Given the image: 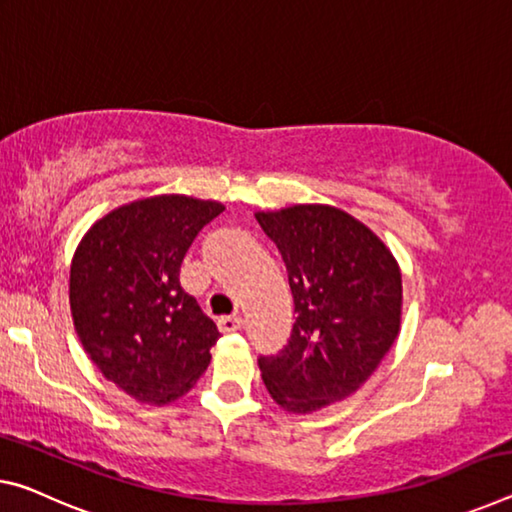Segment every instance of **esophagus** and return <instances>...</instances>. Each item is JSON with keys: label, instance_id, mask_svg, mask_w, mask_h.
<instances>
[{"label": "esophagus", "instance_id": "obj_1", "mask_svg": "<svg viewBox=\"0 0 512 512\" xmlns=\"http://www.w3.org/2000/svg\"><path fill=\"white\" fill-rule=\"evenodd\" d=\"M218 328H221V332H237L243 328V319L239 314L221 316V319H218Z\"/></svg>", "mask_w": 512, "mask_h": 512}]
</instances>
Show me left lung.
<instances>
[{"instance_id":"left-lung-1","label":"left lung","mask_w":512,"mask_h":512,"mask_svg":"<svg viewBox=\"0 0 512 512\" xmlns=\"http://www.w3.org/2000/svg\"><path fill=\"white\" fill-rule=\"evenodd\" d=\"M289 273L296 323L278 355L259 358L271 399L307 415L358 392L401 330L403 285L392 250L330 205L257 212Z\"/></svg>"}]
</instances>
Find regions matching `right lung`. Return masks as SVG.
Listing matches in <instances>:
<instances>
[{
	"label": "right lung",
	"mask_w": 512,
	"mask_h": 512,
	"mask_svg": "<svg viewBox=\"0 0 512 512\" xmlns=\"http://www.w3.org/2000/svg\"><path fill=\"white\" fill-rule=\"evenodd\" d=\"M216 200L164 193L113 209L91 225L70 266V312L102 376L134 401L166 405L196 385L221 337L180 285Z\"/></svg>",
	"instance_id": "obj_1"
}]
</instances>
